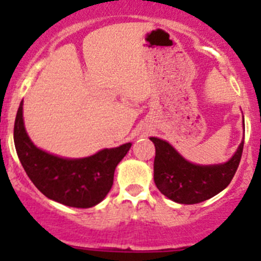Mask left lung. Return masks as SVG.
Masks as SVG:
<instances>
[{
  "label": "left lung",
  "instance_id": "1",
  "mask_svg": "<svg viewBox=\"0 0 261 261\" xmlns=\"http://www.w3.org/2000/svg\"><path fill=\"white\" fill-rule=\"evenodd\" d=\"M243 128L245 134L244 120ZM150 140L155 145V184L167 198L180 204L201 203L222 192L232 180L244 149L243 138L227 162L203 165L187 160L167 140L159 138Z\"/></svg>",
  "mask_w": 261,
  "mask_h": 261
}]
</instances>
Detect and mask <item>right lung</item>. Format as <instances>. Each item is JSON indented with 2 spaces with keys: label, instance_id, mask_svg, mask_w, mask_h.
Returning <instances> with one entry per match:
<instances>
[{
  "label": "right lung",
  "instance_id": "right-lung-1",
  "mask_svg": "<svg viewBox=\"0 0 261 261\" xmlns=\"http://www.w3.org/2000/svg\"><path fill=\"white\" fill-rule=\"evenodd\" d=\"M23 101L14 127L17 156L26 174L49 199L64 206L89 208L105 199L114 184L115 169L133 144L102 149L84 158L50 154L31 141L23 123Z\"/></svg>",
  "mask_w": 261,
  "mask_h": 261
}]
</instances>
